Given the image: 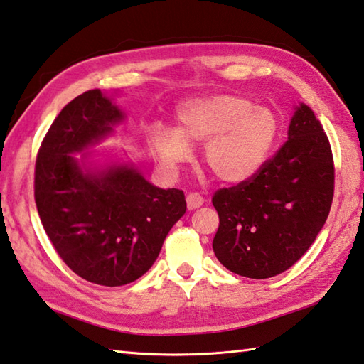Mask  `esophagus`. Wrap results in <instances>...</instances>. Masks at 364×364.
I'll list each match as a JSON object with an SVG mask.
<instances>
[{"instance_id": "obj_1", "label": "esophagus", "mask_w": 364, "mask_h": 364, "mask_svg": "<svg viewBox=\"0 0 364 364\" xmlns=\"http://www.w3.org/2000/svg\"><path fill=\"white\" fill-rule=\"evenodd\" d=\"M186 202H188L189 210H196V208H198V206L203 205L205 198L198 194V192H189V194L186 196Z\"/></svg>"}]
</instances>
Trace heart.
<instances>
[{"label":"heart","instance_id":"heart-1","mask_svg":"<svg viewBox=\"0 0 364 364\" xmlns=\"http://www.w3.org/2000/svg\"><path fill=\"white\" fill-rule=\"evenodd\" d=\"M279 134V119L267 107L235 95H211L183 102L176 131L156 126L151 145L159 158L175 166L189 158V145L203 146L208 172L225 183L251 180L265 166Z\"/></svg>","mask_w":364,"mask_h":364}]
</instances>
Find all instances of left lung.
<instances>
[{"mask_svg":"<svg viewBox=\"0 0 364 364\" xmlns=\"http://www.w3.org/2000/svg\"><path fill=\"white\" fill-rule=\"evenodd\" d=\"M334 194V161L323 126L308 105L257 175L218 189L213 240L218 260L240 276L267 279L300 260L322 230Z\"/></svg>","mask_w":364,"mask_h":364,"instance_id":"1","label":"left lung"}]
</instances>
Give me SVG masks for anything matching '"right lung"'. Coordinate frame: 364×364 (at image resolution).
I'll return each instance as SVG.
<instances>
[{
    "mask_svg": "<svg viewBox=\"0 0 364 364\" xmlns=\"http://www.w3.org/2000/svg\"><path fill=\"white\" fill-rule=\"evenodd\" d=\"M121 118L101 91H85L55 118L34 167V200L55 251L75 274L107 287L144 276L186 213L181 189L156 188L129 166L101 173L78 167L73 153Z\"/></svg>",
    "mask_w": 364,
    "mask_h": 364,
    "instance_id": "add662e5",
    "label": "right lung"
}]
</instances>
